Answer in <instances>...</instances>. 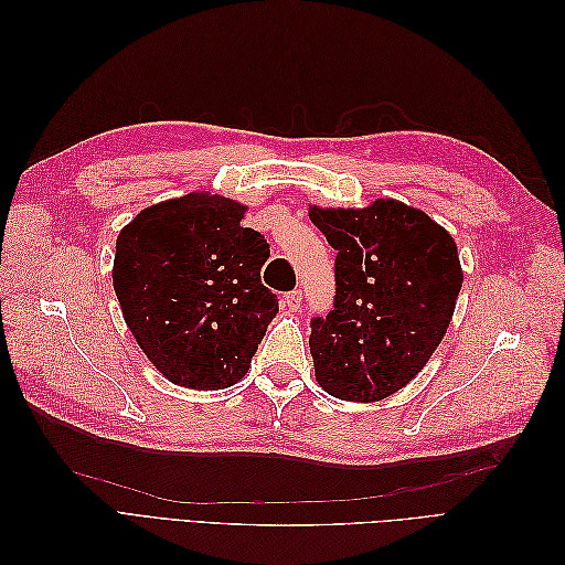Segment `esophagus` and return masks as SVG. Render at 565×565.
<instances>
[{
    "instance_id": "esophagus-1",
    "label": "esophagus",
    "mask_w": 565,
    "mask_h": 565,
    "mask_svg": "<svg viewBox=\"0 0 565 565\" xmlns=\"http://www.w3.org/2000/svg\"><path fill=\"white\" fill-rule=\"evenodd\" d=\"M282 306H285L287 311H297L299 306H301V292H299V289H292V292H287L282 297Z\"/></svg>"
}]
</instances>
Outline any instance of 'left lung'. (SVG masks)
<instances>
[{"label": "left lung", "instance_id": "left-lung-1", "mask_svg": "<svg viewBox=\"0 0 565 565\" xmlns=\"http://www.w3.org/2000/svg\"><path fill=\"white\" fill-rule=\"evenodd\" d=\"M309 218L337 249L334 309L311 320L316 382L351 403L384 401L413 382L448 332L461 289L457 245L409 204L320 207Z\"/></svg>", "mask_w": 565, "mask_h": 565}]
</instances>
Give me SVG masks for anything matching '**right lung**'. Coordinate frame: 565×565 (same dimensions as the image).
<instances>
[{"label":"right lung","instance_id":"1","mask_svg":"<svg viewBox=\"0 0 565 565\" xmlns=\"http://www.w3.org/2000/svg\"><path fill=\"white\" fill-rule=\"evenodd\" d=\"M247 204L195 191L141 210L119 231L113 287L136 344L195 391L241 382L278 299L262 285L268 243L243 228Z\"/></svg>","mask_w":565,"mask_h":565}]
</instances>
